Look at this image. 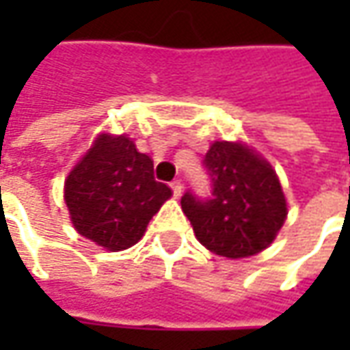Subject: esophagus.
Instances as JSON below:
<instances>
[{
  "label": "esophagus",
  "mask_w": 350,
  "mask_h": 350,
  "mask_svg": "<svg viewBox=\"0 0 350 350\" xmlns=\"http://www.w3.org/2000/svg\"><path fill=\"white\" fill-rule=\"evenodd\" d=\"M171 191H173V195L179 198V196L183 195V183L181 181H173V183H171Z\"/></svg>",
  "instance_id": "esophagus-1"
}]
</instances>
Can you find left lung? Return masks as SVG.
Segmentation results:
<instances>
[{"label": "left lung", "mask_w": 350, "mask_h": 350, "mask_svg": "<svg viewBox=\"0 0 350 350\" xmlns=\"http://www.w3.org/2000/svg\"><path fill=\"white\" fill-rule=\"evenodd\" d=\"M212 195L187 191L181 208L196 239L216 255L241 259L259 253L286 220V198L275 169L239 142H214L204 157Z\"/></svg>", "instance_id": "obj_1"}]
</instances>
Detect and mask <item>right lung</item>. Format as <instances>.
<instances>
[{"instance_id":"obj_1","label":"right lung","mask_w":350,"mask_h":350,"mask_svg":"<svg viewBox=\"0 0 350 350\" xmlns=\"http://www.w3.org/2000/svg\"><path fill=\"white\" fill-rule=\"evenodd\" d=\"M169 196L167 185L155 181L150 155L140 154L124 134H101L64 185L77 234L109 251L138 243Z\"/></svg>"}]
</instances>
